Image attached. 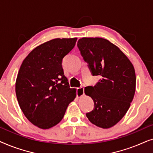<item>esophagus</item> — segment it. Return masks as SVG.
Here are the masks:
<instances>
[{"label": "esophagus", "instance_id": "34e87169", "mask_svg": "<svg viewBox=\"0 0 153 153\" xmlns=\"http://www.w3.org/2000/svg\"><path fill=\"white\" fill-rule=\"evenodd\" d=\"M84 95V88L79 87L76 88V97H81V96Z\"/></svg>", "mask_w": 153, "mask_h": 153}]
</instances>
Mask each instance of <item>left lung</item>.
Instances as JSON below:
<instances>
[{
    "label": "left lung",
    "instance_id": "8db88e82",
    "mask_svg": "<svg viewBox=\"0 0 153 153\" xmlns=\"http://www.w3.org/2000/svg\"><path fill=\"white\" fill-rule=\"evenodd\" d=\"M77 47L92 75L100 77L95 86L85 88L94 102V108L86 116L96 126L109 128L130 106L135 93L134 68L120 49L106 39L83 37Z\"/></svg>",
    "mask_w": 153,
    "mask_h": 153
}]
</instances>
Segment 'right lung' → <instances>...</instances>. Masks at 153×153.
Here are the masks:
<instances>
[{"label":"right lung","instance_id":"add662e5","mask_svg":"<svg viewBox=\"0 0 153 153\" xmlns=\"http://www.w3.org/2000/svg\"><path fill=\"white\" fill-rule=\"evenodd\" d=\"M77 38H56L42 44L23 61L16 81L19 104L31 123L49 129L59 123L76 97L64 75L62 62Z\"/></svg>","mask_w":153,"mask_h":153}]
</instances>
